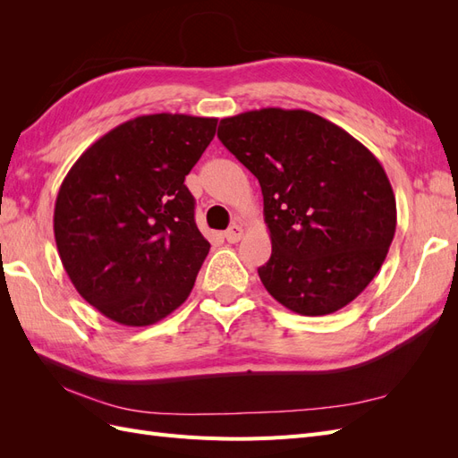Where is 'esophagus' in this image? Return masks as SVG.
I'll return each mask as SVG.
<instances>
[{"instance_id":"obj_1","label":"esophagus","mask_w":458,"mask_h":458,"mask_svg":"<svg viewBox=\"0 0 458 458\" xmlns=\"http://www.w3.org/2000/svg\"><path fill=\"white\" fill-rule=\"evenodd\" d=\"M242 234H244L242 225H239V224H233V225L225 231V239H227V242L234 244V242H239V241L242 239Z\"/></svg>"}]
</instances>
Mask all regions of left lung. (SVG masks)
Here are the masks:
<instances>
[{
    "label": "left lung",
    "mask_w": 458,
    "mask_h": 458,
    "mask_svg": "<svg viewBox=\"0 0 458 458\" xmlns=\"http://www.w3.org/2000/svg\"><path fill=\"white\" fill-rule=\"evenodd\" d=\"M217 137L261 187L273 250L258 275L267 293L310 317L348 306L395 234V197L377 157L310 110H248L221 120Z\"/></svg>",
    "instance_id": "1"
}]
</instances>
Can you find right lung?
I'll return each instance as SVG.
<instances>
[{"mask_svg":"<svg viewBox=\"0 0 458 458\" xmlns=\"http://www.w3.org/2000/svg\"><path fill=\"white\" fill-rule=\"evenodd\" d=\"M217 118L147 114L97 140L66 174L55 242L66 275L110 321L147 327L191 294L210 250L185 175Z\"/></svg>","mask_w":458,"mask_h":458,"instance_id":"right-lung-1","label":"right lung"}]
</instances>
